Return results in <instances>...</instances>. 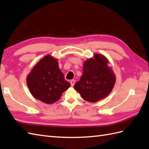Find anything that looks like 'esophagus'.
<instances>
[{"instance_id":"obj_1","label":"esophagus","mask_w":149,"mask_h":149,"mask_svg":"<svg viewBox=\"0 0 149 149\" xmlns=\"http://www.w3.org/2000/svg\"><path fill=\"white\" fill-rule=\"evenodd\" d=\"M75 80H71L70 81V84H71V86H74V84H75Z\"/></svg>"}]
</instances>
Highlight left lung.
Listing matches in <instances>:
<instances>
[{
  "instance_id": "1",
  "label": "left lung",
  "mask_w": 149,
  "mask_h": 149,
  "mask_svg": "<svg viewBox=\"0 0 149 149\" xmlns=\"http://www.w3.org/2000/svg\"><path fill=\"white\" fill-rule=\"evenodd\" d=\"M108 63L105 56L98 54L84 62L82 75L80 81L75 83L74 89L86 101L98 102L112 90L116 77Z\"/></svg>"
}]
</instances>
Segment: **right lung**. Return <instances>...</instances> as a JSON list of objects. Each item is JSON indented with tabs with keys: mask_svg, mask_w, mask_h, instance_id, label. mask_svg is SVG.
<instances>
[{
	"mask_svg": "<svg viewBox=\"0 0 149 149\" xmlns=\"http://www.w3.org/2000/svg\"><path fill=\"white\" fill-rule=\"evenodd\" d=\"M26 83L34 97L47 104L60 100L62 93L70 86L59 68L57 60L50 55L34 66L27 76Z\"/></svg>",
	"mask_w": 149,
	"mask_h": 149,
	"instance_id": "right-lung-1",
	"label": "right lung"
}]
</instances>
